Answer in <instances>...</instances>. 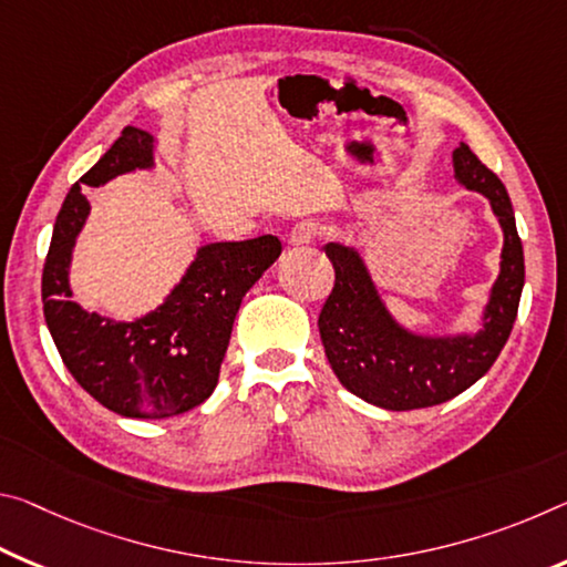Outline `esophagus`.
Wrapping results in <instances>:
<instances>
[{
  "mask_svg": "<svg viewBox=\"0 0 567 567\" xmlns=\"http://www.w3.org/2000/svg\"><path fill=\"white\" fill-rule=\"evenodd\" d=\"M322 235V224L316 219H302L295 224L290 229V235H287V241L295 247H302V245H310V241H316Z\"/></svg>",
  "mask_w": 567,
  "mask_h": 567,
  "instance_id": "obj_1",
  "label": "esophagus"
}]
</instances>
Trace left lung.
<instances>
[{
  "label": "left lung",
  "instance_id": "left-lung-1",
  "mask_svg": "<svg viewBox=\"0 0 567 567\" xmlns=\"http://www.w3.org/2000/svg\"><path fill=\"white\" fill-rule=\"evenodd\" d=\"M454 174L489 199L505 231L499 277L484 308L482 330L460 338H424L389 316L355 249L326 245L336 285L322 305L318 328L332 373L350 393L389 411L426 409L460 396L477 383L505 348L525 285V255L505 184L462 143Z\"/></svg>",
  "mask_w": 567,
  "mask_h": 567
}]
</instances>
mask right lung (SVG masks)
Segmentation results:
<instances>
[{"label":"right lung","instance_id":"right-lung-1","mask_svg":"<svg viewBox=\"0 0 567 567\" xmlns=\"http://www.w3.org/2000/svg\"><path fill=\"white\" fill-rule=\"evenodd\" d=\"M148 166H154V138L125 125L105 156L70 188L44 259L42 305L62 363L90 396L121 416L168 419L199 406L217 389L241 298L277 262L282 245L262 235L202 247L168 300L136 322L85 312L70 300L68 282L70 255L90 212L85 188Z\"/></svg>","mask_w":567,"mask_h":567}]
</instances>
